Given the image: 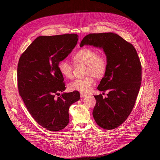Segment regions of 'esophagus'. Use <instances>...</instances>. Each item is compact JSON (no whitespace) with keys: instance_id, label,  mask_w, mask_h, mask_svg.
I'll return each mask as SVG.
<instances>
[{"instance_id":"obj_1","label":"esophagus","mask_w":160,"mask_h":160,"mask_svg":"<svg viewBox=\"0 0 160 160\" xmlns=\"http://www.w3.org/2000/svg\"><path fill=\"white\" fill-rule=\"evenodd\" d=\"M87 96V94H85V93H80V97L81 98H85Z\"/></svg>"}]
</instances>
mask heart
Listing matches in <instances>:
<instances>
[{
  "label": "heart",
  "mask_w": 160,
  "mask_h": 160,
  "mask_svg": "<svg viewBox=\"0 0 160 160\" xmlns=\"http://www.w3.org/2000/svg\"><path fill=\"white\" fill-rule=\"evenodd\" d=\"M76 65L86 66L85 76L82 79H77L71 82L68 87L70 90H77L81 92H88L94 84V78H101L105 75L108 66L107 57L92 49L83 48L79 50L73 57ZM58 69L64 78L70 79L73 77V68L70 62L63 60L59 62Z\"/></svg>",
  "instance_id": "b5f03b06"
}]
</instances>
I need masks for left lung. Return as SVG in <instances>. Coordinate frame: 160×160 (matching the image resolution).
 <instances>
[{
  "label": "left lung",
  "mask_w": 160,
  "mask_h": 160,
  "mask_svg": "<svg viewBox=\"0 0 160 160\" xmlns=\"http://www.w3.org/2000/svg\"><path fill=\"white\" fill-rule=\"evenodd\" d=\"M102 48L108 66L98 89L105 92L95 96L96 104L92 115L102 128L112 130L121 125L130 114L139 94L142 80V67L135 49L118 35L109 32L90 33L80 43Z\"/></svg>",
  "instance_id": "left-lung-1"
}]
</instances>
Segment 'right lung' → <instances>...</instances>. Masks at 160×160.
<instances>
[{
	"label": "right lung",
	"instance_id": "1",
	"mask_svg": "<svg viewBox=\"0 0 160 160\" xmlns=\"http://www.w3.org/2000/svg\"><path fill=\"white\" fill-rule=\"evenodd\" d=\"M77 34L38 37L19 58L17 77L19 93L34 120L43 128L56 132L69 123L70 106L80 99L78 91L63 93L59 62L75 48Z\"/></svg>",
	"mask_w": 160,
	"mask_h": 160
}]
</instances>
